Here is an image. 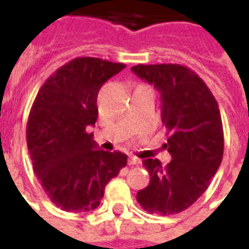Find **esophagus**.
<instances>
[{"instance_id":"esophagus-1","label":"esophagus","mask_w":249,"mask_h":249,"mask_svg":"<svg viewBox=\"0 0 249 249\" xmlns=\"http://www.w3.org/2000/svg\"><path fill=\"white\" fill-rule=\"evenodd\" d=\"M128 164H129V165H140L141 160L140 159H137V157L130 156L129 160H128Z\"/></svg>"}]
</instances>
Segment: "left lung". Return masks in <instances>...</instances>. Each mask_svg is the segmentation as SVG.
Here are the masks:
<instances>
[{
    "label": "left lung",
    "instance_id": "left-lung-1",
    "mask_svg": "<svg viewBox=\"0 0 249 249\" xmlns=\"http://www.w3.org/2000/svg\"><path fill=\"white\" fill-rule=\"evenodd\" d=\"M132 71L161 94L165 148L172 156L165 167L157 159L142 161L151 181L137 192V201L149 213H180L205 192L221 164L224 133L219 105L205 82L187 66L136 65Z\"/></svg>",
    "mask_w": 249,
    "mask_h": 249
}]
</instances>
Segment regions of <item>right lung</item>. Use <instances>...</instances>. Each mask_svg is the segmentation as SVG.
Segmentation results:
<instances>
[{"label":"right lung","instance_id":"right-lung-1","mask_svg":"<svg viewBox=\"0 0 249 249\" xmlns=\"http://www.w3.org/2000/svg\"><path fill=\"white\" fill-rule=\"evenodd\" d=\"M125 68L96 57H77L41 87L30 109L26 142L33 169L53 204L66 212L100 205L105 185L126 165V155L98 149L89 133L97 120V94Z\"/></svg>","mask_w":249,"mask_h":249}]
</instances>
